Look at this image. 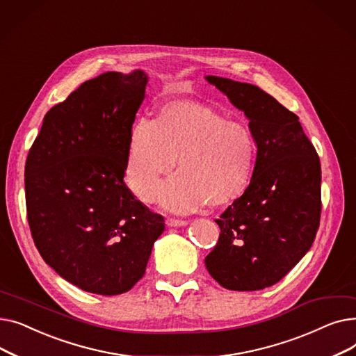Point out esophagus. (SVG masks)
<instances>
[{
    "instance_id": "esophagus-1",
    "label": "esophagus",
    "mask_w": 356,
    "mask_h": 356,
    "mask_svg": "<svg viewBox=\"0 0 356 356\" xmlns=\"http://www.w3.org/2000/svg\"><path fill=\"white\" fill-rule=\"evenodd\" d=\"M165 223H167V227H183V225H188V222H186V220L176 219V218H167Z\"/></svg>"
}]
</instances>
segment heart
<instances>
[{
	"label": "heart",
	"mask_w": 356,
	"mask_h": 356,
	"mask_svg": "<svg viewBox=\"0 0 356 356\" xmlns=\"http://www.w3.org/2000/svg\"><path fill=\"white\" fill-rule=\"evenodd\" d=\"M177 161L179 173L161 189L163 207L195 211L208 202L219 208L248 189L257 143L248 124L189 102L164 105L153 121L140 118L129 131L125 175L131 191L153 202L161 177Z\"/></svg>",
	"instance_id": "obj_1"
}]
</instances>
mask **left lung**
I'll list each match as a JSON object with an SVG mask.
<instances>
[{"instance_id": "1", "label": "left lung", "mask_w": 356, "mask_h": 356, "mask_svg": "<svg viewBox=\"0 0 356 356\" xmlns=\"http://www.w3.org/2000/svg\"><path fill=\"white\" fill-rule=\"evenodd\" d=\"M250 120L257 160L245 193L215 222L220 228L204 258L228 290L278 283L310 250L322 212L321 160L298 117L251 83L207 76Z\"/></svg>"}]
</instances>
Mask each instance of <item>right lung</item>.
<instances>
[{
  "label": "right lung",
  "mask_w": 356,
  "mask_h": 356,
  "mask_svg": "<svg viewBox=\"0 0 356 356\" xmlns=\"http://www.w3.org/2000/svg\"><path fill=\"white\" fill-rule=\"evenodd\" d=\"M147 76L106 72L43 120L26 161L31 236L56 273L85 291L115 296L144 275L164 218L124 183L129 131Z\"/></svg>",
  "instance_id": "add662e5"
}]
</instances>
